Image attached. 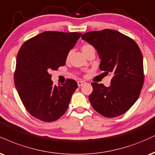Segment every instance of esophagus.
<instances>
[{"mask_svg": "<svg viewBox=\"0 0 155 155\" xmlns=\"http://www.w3.org/2000/svg\"><path fill=\"white\" fill-rule=\"evenodd\" d=\"M85 83H86V82H85L84 81H77L78 86H79V87H81V86L84 84Z\"/></svg>", "mask_w": 155, "mask_h": 155, "instance_id": "obj_1", "label": "esophagus"}]
</instances>
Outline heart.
I'll return each instance as SVG.
<instances>
[{
	"instance_id": "heart-1",
	"label": "heart",
	"mask_w": 155,
	"mask_h": 155,
	"mask_svg": "<svg viewBox=\"0 0 155 155\" xmlns=\"http://www.w3.org/2000/svg\"><path fill=\"white\" fill-rule=\"evenodd\" d=\"M81 50H82L83 53L85 55H87V54H88L89 53H90V52H95L94 48L89 44L84 45L82 48H81Z\"/></svg>"
}]
</instances>
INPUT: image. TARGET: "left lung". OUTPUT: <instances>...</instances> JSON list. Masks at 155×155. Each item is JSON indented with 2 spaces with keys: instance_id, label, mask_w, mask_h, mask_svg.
I'll use <instances>...</instances> for the list:
<instances>
[{
  "instance_id": "1",
  "label": "left lung",
  "mask_w": 155,
  "mask_h": 155,
  "mask_svg": "<svg viewBox=\"0 0 155 155\" xmlns=\"http://www.w3.org/2000/svg\"><path fill=\"white\" fill-rule=\"evenodd\" d=\"M81 38L97 50L102 74L113 76L108 87L92 83L93 91L89 96L91 105L107 118L124 114L138 100L143 84L140 48L131 38L112 29L89 31Z\"/></svg>"
}]
</instances>
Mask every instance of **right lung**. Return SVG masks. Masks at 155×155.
<instances>
[{
  "label": "right lung",
  "mask_w": 155,
  "mask_h": 155,
  "mask_svg": "<svg viewBox=\"0 0 155 155\" xmlns=\"http://www.w3.org/2000/svg\"><path fill=\"white\" fill-rule=\"evenodd\" d=\"M79 32L44 31L26 41L16 57L14 83L27 110L39 120L53 122L66 113L78 87L74 79L53 85L52 71L66 64Z\"/></svg>",
  "instance_id": "obj_1"
}]
</instances>
